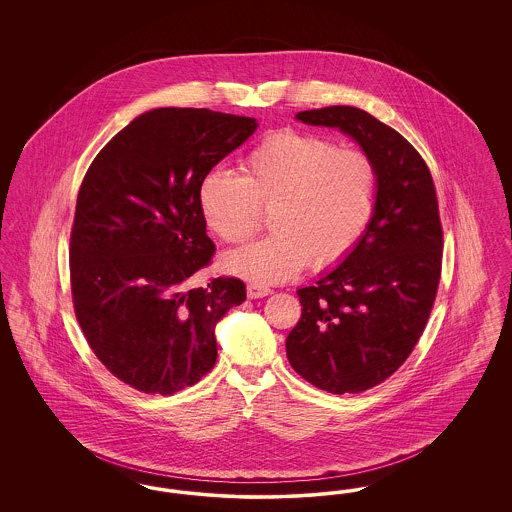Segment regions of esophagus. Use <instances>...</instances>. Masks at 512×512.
Returning a JSON list of instances; mask_svg holds the SVG:
<instances>
[{"label": "esophagus", "mask_w": 512, "mask_h": 512, "mask_svg": "<svg viewBox=\"0 0 512 512\" xmlns=\"http://www.w3.org/2000/svg\"><path fill=\"white\" fill-rule=\"evenodd\" d=\"M270 293H272V290L267 288V286H261V284H249V286H247V297H249V299L267 297Z\"/></svg>", "instance_id": "esophagus-1"}]
</instances>
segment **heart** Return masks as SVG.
<instances>
[{"label": "heart", "instance_id": "1", "mask_svg": "<svg viewBox=\"0 0 512 512\" xmlns=\"http://www.w3.org/2000/svg\"><path fill=\"white\" fill-rule=\"evenodd\" d=\"M240 176L203 174L197 205L207 228L226 244H244L270 209L276 232L228 253L222 267L259 284H278L311 263L336 267L363 240L374 217L378 171L357 149L313 132L284 128L251 147Z\"/></svg>", "mask_w": 512, "mask_h": 512}]
</instances>
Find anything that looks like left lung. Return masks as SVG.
<instances>
[{
	"mask_svg": "<svg viewBox=\"0 0 512 512\" xmlns=\"http://www.w3.org/2000/svg\"><path fill=\"white\" fill-rule=\"evenodd\" d=\"M340 128L378 171L374 217L340 267L297 290L301 318L286 340L293 370L328 393H361L407 361L432 313L443 255L438 195L428 165L370 113L332 105L295 115Z\"/></svg>",
	"mask_w": 512,
	"mask_h": 512,
	"instance_id": "8db88e82",
	"label": "left lung"
}]
</instances>
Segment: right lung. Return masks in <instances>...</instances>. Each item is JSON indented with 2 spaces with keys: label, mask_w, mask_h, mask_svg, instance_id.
I'll return each mask as SVG.
<instances>
[{
  "label": "right lung",
  "mask_w": 512,
  "mask_h": 512,
  "mask_svg": "<svg viewBox=\"0 0 512 512\" xmlns=\"http://www.w3.org/2000/svg\"><path fill=\"white\" fill-rule=\"evenodd\" d=\"M255 128L209 109H153L111 138L82 180L69 249L74 315L101 365L134 390L172 395L215 366V326L244 303L245 284L219 276L190 286L215 255L197 186Z\"/></svg>",
  "instance_id": "right-lung-1"
}]
</instances>
